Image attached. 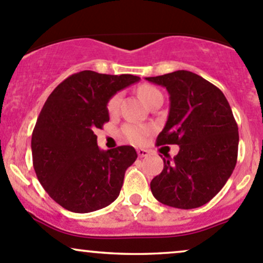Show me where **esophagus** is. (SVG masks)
<instances>
[{
	"instance_id": "obj_1",
	"label": "esophagus",
	"mask_w": 263,
	"mask_h": 263,
	"mask_svg": "<svg viewBox=\"0 0 263 263\" xmlns=\"http://www.w3.org/2000/svg\"><path fill=\"white\" fill-rule=\"evenodd\" d=\"M137 155H138V157H147V156L149 155V151L148 149H145V148H138L137 149Z\"/></svg>"
}]
</instances>
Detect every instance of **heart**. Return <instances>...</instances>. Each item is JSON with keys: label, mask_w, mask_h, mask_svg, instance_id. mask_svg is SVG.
<instances>
[{"label": "heart", "mask_w": 263, "mask_h": 263, "mask_svg": "<svg viewBox=\"0 0 263 263\" xmlns=\"http://www.w3.org/2000/svg\"><path fill=\"white\" fill-rule=\"evenodd\" d=\"M138 95L142 99L143 102L146 105L151 103L152 101L157 97H162V93L160 92V89H157L154 86L149 85H143L138 88ZM120 101H121V93H116L111 97L107 103V109L109 114H115V112L118 109V106H120ZM123 134L125 136L128 138L131 142L134 143H142L143 141L146 140L147 135L151 132V128L147 126H142L138 125V123H127V125L123 126Z\"/></svg>", "instance_id": "b5f03b06"}]
</instances>
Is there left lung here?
<instances>
[{
  "label": "left lung",
  "mask_w": 263,
  "mask_h": 263,
  "mask_svg": "<svg viewBox=\"0 0 263 263\" xmlns=\"http://www.w3.org/2000/svg\"><path fill=\"white\" fill-rule=\"evenodd\" d=\"M170 95V112L157 146L178 145L174 158L151 181L161 203L191 210L211 201L235 170L238 127L220 88L190 71L146 77Z\"/></svg>",
  "instance_id": "1"
}]
</instances>
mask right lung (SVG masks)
<instances>
[{
    "mask_svg": "<svg viewBox=\"0 0 263 263\" xmlns=\"http://www.w3.org/2000/svg\"><path fill=\"white\" fill-rule=\"evenodd\" d=\"M138 81L134 74L81 71L60 83L43 105L31 141L33 168L45 191L63 209L97 211L120 195L136 149L118 146L102 151L95 131L109 121V99Z\"/></svg>",
    "mask_w": 263,
    "mask_h": 263,
    "instance_id": "obj_1",
    "label": "right lung"
}]
</instances>
